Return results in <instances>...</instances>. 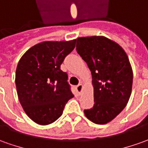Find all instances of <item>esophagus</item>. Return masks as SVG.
<instances>
[{
  "label": "esophagus",
  "mask_w": 148,
  "mask_h": 148,
  "mask_svg": "<svg viewBox=\"0 0 148 148\" xmlns=\"http://www.w3.org/2000/svg\"><path fill=\"white\" fill-rule=\"evenodd\" d=\"M76 89H77V91H78V93L80 94L81 92H82V85L80 83V84H78V86L76 87Z\"/></svg>",
  "instance_id": "34e87169"
}]
</instances>
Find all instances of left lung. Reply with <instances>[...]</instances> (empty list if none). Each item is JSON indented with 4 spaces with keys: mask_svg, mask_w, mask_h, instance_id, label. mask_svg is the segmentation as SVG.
Segmentation results:
<instances>
[{
    "mask_svg": "<svg viewBox=\"0 0 148 148\" xmlns=\"http://www.w3.org/2000/svg\"><path fill=\"white\" fill-rule=\"evenodd\" d=\"M76 50L92 75L94 106L85 116L95 124L114 119L128 103L132 91L133 71L124 49L104 36L80 37Z\"/></svg>",
    "mask_w": 148,
    "mask_h": 148,
    "instance_id": "obj_1",
    "label": "left lung"
}]
</instances>
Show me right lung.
Returning <instances> with one entry per match:
<instances>
[{"label":"right lung","mask_w":148,"mask_h":148,"mask_svg":"<svg viewBox=\"0 0 148 148\" xmlns=\"http://www.w3.org/2000/svg\"><path fill=\"white\" fill-rule=\"evenodd\" d=\"M75 43L76 40L45 41L28 49L19 60L15 75L19 102L37 124L46 125L57 120L74 97L61 65Z\"/></svg>","instance_id":"right-lung-1"}]
</instances>
